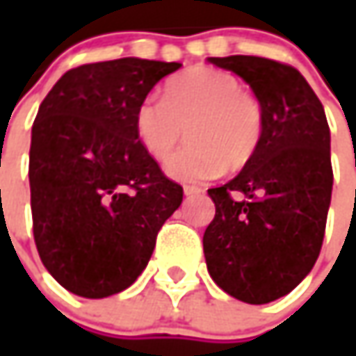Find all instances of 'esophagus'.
Here are the masks:
<instances>
[{"label": "esophagus", "mask_w": 356, "mask_h": 356, "mask_svg": "<svg viewBox=\"0 0 356 356\" xmlns=\"http://www.w3.org/2000/svg\"><path fill=\"white\" fill-rule=\"evenodd\" d=\"M202 190H200L198 186H184V194L186 196H194V194H200Z\"/></svg>", "instance_id": "obj_1"}]
</instances>
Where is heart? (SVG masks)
<instances>
[{
	"instance_id": "obj_1",
	"label": "heart",
	"mask_w": 356,
	"mask_h": 356,
	"mask_svg": "<svg viewBox=\"0 0 356 356\" xmlns=\"http://www.w3.org/2000/svg\"><path fill=\"white\" fill-rule=\"evenodd\" d=\"M178 182H206L224 170L243 168L264 138L259 101L241 90L236 76L213 67H192L172 76L162 101L144 99L134 113V132L150 156L164 162Z\"/></svg>"
}]
</instances>
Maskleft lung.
I'll return each instance as SVG.
<instances>
[{
    "mask_svg": "<svg viewBox=\"0 0 356 356\" xmlns=\"http://www.w3.org/2000/svg\"><path fill=\"white\" fill-rule=\"evenodd\" d=\"M208 61L252 87L264 138L236 178L208 190L216 216L204 232L206 266L226 293L264 305L293 291L319 257L333 190L331 132L293 67L250 55Z\"/></svg>",
    "mask_w": 356,
    "mask_h": 356,
    "instance_id": "obj_1",
    "label": "left lung"
}]
</instances>
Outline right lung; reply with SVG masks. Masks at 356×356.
<instances>
[{"label":"right lung","instance_id":"add662e5","mask_svg":"<svg viewBox=\"0 0 356 356\" xmlns=\"http://www.w3.org/2000/svg\"><path fill=\"white\" fill-rule=\"evenodd\" d=\"M180 63L122 57L67 71L31 129L35 245L71 293L103 299L148 266L162 224L182 204L134 132V113Z\"/></svg>","mask_w":356,"mask_h":356}]
</instances>
